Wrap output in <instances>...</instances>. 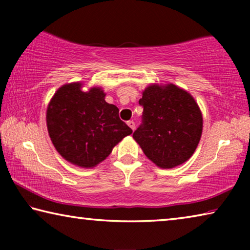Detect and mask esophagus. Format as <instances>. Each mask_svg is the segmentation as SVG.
Segmentation results:
<instances>
[{
  "instance_id": "1",
  "label": "esophagus",
  "mask_w": 250,
  "mask_h": 250,
  "mask_svg": "<svg viewBox=\"0 0 250 250\" xmlns=\"http://www.w3.org/2000/svg\"><path fill=\"white\" fill-rule=\"evenodd\" d=\"M126 124H128V125L130 126L131 129L134 130V128H135V124H134V121H133V120H130V121L126 122Z\"/></svg>"
}]
</instances>
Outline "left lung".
I'll return each instance as SVG.
<instances>
[{"label":"left lung","mask_w":250,"mask_h":250,"mask_svg":"<svg viewBox=\"0 0 250 250\" xmlns=\"http://www.w3.org/2000/svg\"><path fill=\"white\" fill-rule=\"evenodd\" d=\"M142 124L133 139L143 153L162 168L186 162L201 140L203 117L195 99L173 83H153L142 92Z\"/></svg>","instance_id":"left-lung-1"}]
</instances>
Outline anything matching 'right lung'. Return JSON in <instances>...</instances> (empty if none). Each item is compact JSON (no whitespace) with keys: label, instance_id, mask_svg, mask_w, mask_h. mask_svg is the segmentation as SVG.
<instances>
[{"label":"right lung","instance_id":"add662e5","mask_svg":"<svg viewBox=\"0 0 250 250\" xmlns=\"http://www.w3.org/2000/svg\"><path fill=\"white\" fill-rule=\"evenodd\" d=\"M82 83H66L50 99L46 122L55 149L75 166L90 168L132 133L119 118V109L105 103L100 87L83 91Z\"/></svg>","mask_w":250,"mask_h":250}]
</instances>
